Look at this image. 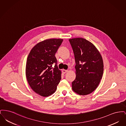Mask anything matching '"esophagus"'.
<instances>
[{"label": "esophagus", "instance_id": "34e87169", "mask_svg": "<svg viewBox=\"0 0 126 126\" xmlns=\"http://www.w3.org/2000/svg\"><path fill=\"white\" fill-rule=\"evenodd\" d=\"M62 72L63 74H65L66 72H67V70H65V69H63L62 70Z\"/></svg>", "mask_w": 126, "mask_h": 126}]
</instances>
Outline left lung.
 I'll use <instances>...</instances> for the list:
<instances>
[{
  "label": "left lung",
  "instance_id": "8db88e82",
  "mask_svg": "<svg viewBox=\"0 0 126 126\" xmlns=\"http://www.w3.org/2000/svg\"><path fill=\"white\" fill-rule=\"evenodd\" d=\"M76 62V78L73 90L79 95L90 94L96 89L103 73L101 55L91 42L82 38L69 40Z\"/></svg>",
  "mask_w": 126,
  "mask_h": 126
}]
</instances>
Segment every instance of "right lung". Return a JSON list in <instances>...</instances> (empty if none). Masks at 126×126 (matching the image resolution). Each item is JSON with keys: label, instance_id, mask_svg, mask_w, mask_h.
Returning <instances> with one entry per match:
<instances>
[{"label": "right lung", "instance_id": "obj_1", "mask_svg": "<svg viewBox=\"0 0 126 126\" xmlns=\"http://www.w3.org/2000/svg\"><path fill=\"white\" fill-rule=\"evenodd\" d=\"M63 39H50L37 43L28 55L26 76L31 88L43 97L53 94L60 82L61 72L55 55Z\"/></svg>", "mask_w": 126, "mask_h": 126}]
</instances>
